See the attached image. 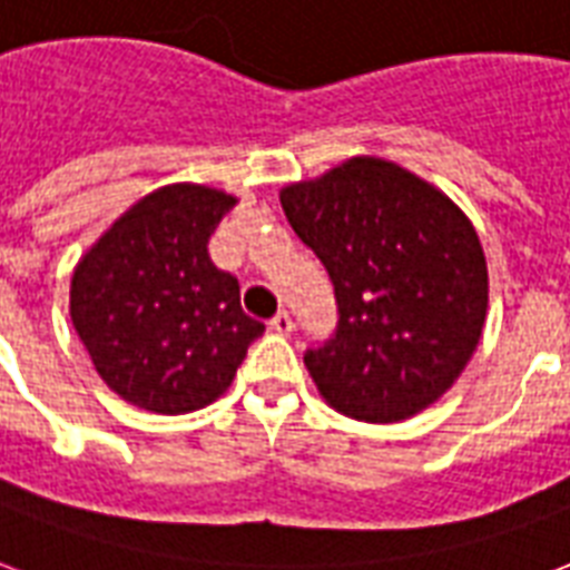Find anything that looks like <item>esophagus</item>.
<instances>
[{
    "instance_id": "esophagus-1",
    "label": "esophagus",
    "mask_w": 570,
    "mask_h": 570,
    "mask_svg": "<svg viewBox=\"0 0 570 570\" xmlns=\"http://www.w3.org/2000/svg\"><path fill=\"white\" fill-rule=\"evenodd\" d=\"M268 328H272L275 334H289V332H293V316L286 314V311H277V314L272 316Z\"/></svg>"
}]
</instances>
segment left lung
Wrapping results in <instances>:
<instances>
[{
    "mask_svg": "<svg viewBox=\"0 0 570 570\" xmlns=\"http://www.w3.org/2000/svg\"><path fill=\"white\" fill-rule=\"evenodd\" d=\"M295 236L328 272L337 325L304 350L334 410L389 424L428 410L475 353L488 263L445 194L380 158L281 190Z\"/></svg>",
    "mask_w": 570,
    "mask_h": 570,
    "instance_id": "obj_1",
    "label": "left lung"
}]
</instances>
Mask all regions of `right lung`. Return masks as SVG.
I'll return each mask as SVG.
<instances>
[{
    "instance_id": "1",
    "label": "right lung",
    "mask_w": 570,
    "mask_h": 570,
    "mask_svg": "<svg viewBox=\"0 0 570 570\" xmlns=\"http://www.w3.org/2000/svg\"><path fill=\"white\" fill-rule=\"evenodd\" d=\"M236 199L203 185L142 197L82 256L71 320L121 401L185 415L217 401L266 325L242 311L238 281L208 238Z\"/></svg>"
}]
</instances>
